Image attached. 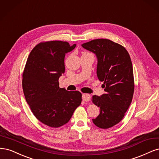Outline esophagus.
I'll list each match as a JSON object with an SVG mask.
<instances>
[{
    "label": "esophagus",
    "instance_id": "34e87169",
    "mask_svg": "<svg viewBox=\"0 0 159 159\" xmlns=\"http://www.w3.org/2000/svg\"><path fill=\"white\" fill-rule=\"evenodd\" d=\"M82 98H83V100L85 102H88L90 100V96L89 94H83V96H82Z\"/></svg>",
    "mask_w": 159,
    "mask_h": 159
}]
</instances>
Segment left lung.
<instances>
[{
  "label": "left lung",
  "mask_w": 159,
  "mask_h": 159,
  "mask_svg": "<svg viewBox=\"0 0 159 159\" xmlns=\"http://www.w3.org/2000/svg\"><path fill=\"white\" fill-rule=\"evenodd\" d=\"M82 47L96 55L97 76L104 82L105 94L92 98L100 107V114L93 121L97 127L107 129L123 119L131 103L134 78L130 56L124 47L107 39L92 40Z\"/></svg>",
  "instance_id": "1"
}]
</instances>
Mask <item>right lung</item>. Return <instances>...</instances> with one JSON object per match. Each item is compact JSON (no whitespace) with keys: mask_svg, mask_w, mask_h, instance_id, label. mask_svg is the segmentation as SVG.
Here are the masks:
<instances>
[{"mask_svg":"<svg viewBox=\"0 0 159 159\" xmlns=\"http://www.w3.org/2000/svg\"><path fill=\"white\" fill-rule=\"evenodd\" d=\"M76 44L51 41L38 44L30 52L22 75L25 100L32 113L43 124L59 127L67 123L82 101L79 91L59 88L65 73V54Z\"/></svg>","mask_w":159,"mask_h":159,"instance_id":"right-lung-1","label":"right lung"}]
</instances>
